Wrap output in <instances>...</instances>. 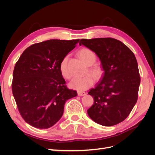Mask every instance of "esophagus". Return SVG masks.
<instances>
[{
  "label": "esophagus",
  "instance_id": "obj_1",
  "mask_svg": "<svg viewBox=\"0 0 155 155\" xmlns=\"http://www.w3.org/2000/svg\"><path fill=\"white\" fill-rule=\"evenodd\" d=\"M78 95L79 96H83L86 95V93L85 92H81V91H78Z\"/></svg>",
  "mask_w": 155,
  "mask_h": 155
}]
</instances>
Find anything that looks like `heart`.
I'll list each match as a JSON object with an SVG mask.
<instances>
[{"label":"heart","mask_w":155,"mask_h":155,"mask_svg":"<svg viewBox=\"0 0 155 155\" xmlns=\"http://www.w3.org/2000/svg\"><path fill=\"white\" fill-rule=\"evenodd\" d=\"M79 54L83 61L88 66H90L89 70L93 74V76L96 78H100L104 73V70L100 64H94L96 60V55L94 52L91 49L84 48L80 50ZM68 56H65L61 61L59 65L61 74L66 79H69L71 76L68 69ZM92 74H88L83 77H75L70 82L69 86L71 88L77 91L87 90V88L91 87L94 82V78Z\"/></svg>","instance_id":"obj_1"}]
</instances>
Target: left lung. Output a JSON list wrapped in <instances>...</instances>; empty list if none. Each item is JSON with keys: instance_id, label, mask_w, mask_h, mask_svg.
Masks as SVG:
<instances>
[{"instance_id": "1", "label": "left lung", "mask_w": 155, "mask_h": 155, "mask_svg": "<svg viewBox=\"0 0 155 155\" xmlns=\"http://www.w3.org/2000/svg\"><path fill=\"white\" fill-rule=\"evenodd\" d=\"M81 45L95 52L104 71L95 88L88 92L94 97L88 115L101 125L118 124L129 115L138 100L140 77L135 55L113 38L83 39Z\"/></svg>"}]
</instances>
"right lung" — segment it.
<instances>
[{
  "label": "right lung",
  "instance_id": "right-lung-1",
  "mask_svg": "<svg viewBox=\"0 0 155 155\" xmlns=\"http://www.w3.org/2000/svg\"><path fill=\"white\" fill-rule=\"evenodd\" d=\"M79 39H51L28 47L16 63L12 92L26 123L48 129L61 118L66 101L76 97L68 89L59 70L60 63Z\"/></svg>",
  "mask_w": 155,
  "mask_h": 155
}]
</instances>
